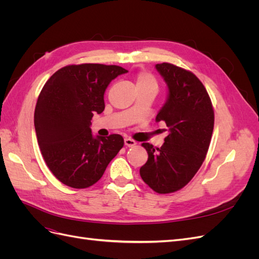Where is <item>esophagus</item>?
Here are the masks:
<instances>
[{
	"mask_svg": "<svg viewBox=\"0 0 259 259\" xmlns=\"http://www.w3.org/2000/svg\"><path fill=\"white\" fill-rule=\"evenodd\" d=\"M124 144H125V146H126V147H134L137 143L135 142L134 139H132V138H125L124 139Z\"/></svg>",
	"mask_w": 259,
	"mask_h": 259,
	"instance_id": "esophagus-1",
	"label": "esophagus"
}]
</instances>
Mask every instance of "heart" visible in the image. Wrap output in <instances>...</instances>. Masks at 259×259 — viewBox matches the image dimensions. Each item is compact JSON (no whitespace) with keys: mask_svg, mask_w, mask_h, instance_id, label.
<instances>
[{"mask_svg":"<svg viewBox=\"0 0 259 259\" xmlns=\"http://www.w3.org/2000/svg\"><path fill=\"white\" fill-rule=\"evenodd\" d=\"M136 88L138 89H158V83L154 77L147 72H140L136 79Z\"/></svg>","mask_w":259,"mask_h":259,"instance_id":"b5f03b06","label":"heart"}]
</instances>
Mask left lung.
<instances>
[{
  "instance_id": "obj_1",
  "label": "left lung",
  "mask_w": 259,
  "mask_h": 259,
  "mask_svg": "<svg viewBox=\"0 0 259 259\" xmlns=\"http://www.w3.org/2000/svg\"><path fill=\"white\" fill-rule=\"evenodd\" d=\"M168 88L166 103L155 117L169 134L161 148L142 146L148 161L140 176L155 192L166 194L184 188L204 162L214 130V110L206 89L191 71L163 62L155 65Z\"/></svg>"
}]
</instances>
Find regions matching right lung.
I'll return each mask as SVG.
<instances>
[{
	"label": "right lung",
	"instance_id": "add662e5",
	"mask_svg": "<svg viewBox=\"0 0 259 259\" xmlns=\"http://www.w3.org/2000/svg\"><path fill=\"white\" fill-rule=\"evenodd\" d=\"M126 72L113 65H69L43 86L34 111L36 138L46 165L64 185L84 189L96 184L123 148L121 135L93 137L91 120L105 110L109 83Z\"/></svg>",
	"mask_w": 259,
	"mask_h": 259
}]
</instances>
